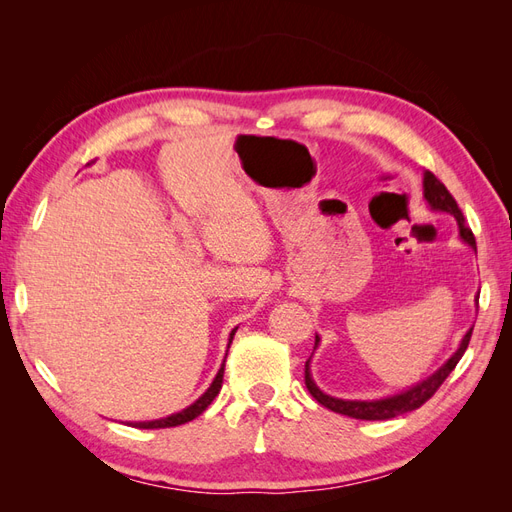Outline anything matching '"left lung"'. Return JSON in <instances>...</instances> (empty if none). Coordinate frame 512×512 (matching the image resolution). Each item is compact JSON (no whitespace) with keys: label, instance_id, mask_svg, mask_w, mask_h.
<instances>
[{"label":"left lung","instance_id":"1","mask_svg":"<svg viewBox=\"0 0 512 512\" xmlns=\"http://www.w3.org/2000/svg\"><path fill=\"white\" fill-rule=\"evenodd\" d=\"M423 196L427 200V205L431 207V211L453 215L457 226H459V239L463 243H468L472 250L476 252V239L472 235V230L466 226V222H463V213L457 207L455 198L451 196V192L444 188V183L436 175L429 173V170H425V175H423ZM476 307H478V303H476ZM472 329L474 327H470L468 333L463 335L457 350L451 356H448V359L444 361V365L440 369L433 371V374L427 376L425 380L408 386L406 391H399L395 395H386V397H380V399H342V397L327 395V393L318 389V384L312 378V369H309V361H312V356H309L307 363H305L307 391L312 393V397L318 401V404H322L324 408H329V410H333L337 414L350 416V418H361V421H386V418H393V416H399V414L412 412L416 408H421L429 397H433V393L440 389L442 382L448 378V374H451V371L455 369V365L461 361L463 352H466V348L470 344ZM318 344H320V337L316 335L314 350L318 348Z\"/></svg>","mask_w":512,"mask_h":512}]
</instances>
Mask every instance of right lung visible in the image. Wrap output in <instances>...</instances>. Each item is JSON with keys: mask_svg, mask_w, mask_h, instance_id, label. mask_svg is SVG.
Instances as JSON below:
<instances>
[{"mask_svg": "<svg viewBox=\"0 0 512 512\" xmlns=\"http://www.w3.org/2000/svg\"><path fill=\"white\" fill-rule=\"evenodd\" d=\"M237 329H239V327L232 329L230 335H228V348H230V344H232V337H235ZM226 354H228V350H226ZM222 380H224V363H222V367L218 369V374H215L213 382L209 384V389H207L203 395H200V397L194 401V404H190L188 408H183L181 412H175V414H170V416H166V418H156V421H138V423H128V425L138 427V429H164V427H177V425H183V423H188V421H194V418H196L198 414H203V412L207 410V406L215 399V395L220 393Z\"/></svg>", "mask_w": 512, "mask_h": 512, "instance_id": "add662e5", "label": "right lung"}]
</instances>
